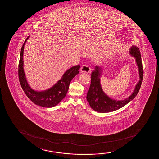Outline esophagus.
<instances>
[{"label":"esophagus","instance_id":"obj_1","mask_svg":"<svg viewBox=\"0 0 159 159\" xmlns=\"http://www.w3.org/2000/svg\"><path fill=\"white\" fill-rule=\"evenodd\" d=\"M80 70L81 72L90 73L91 71V67L88 65H84L80 68Z\"/></svg>","mask_w":159,"mask_h":159}]
</instances>
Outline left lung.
Wrapping results in <instances>:
<instances>
[{
    "mask_svg": "<svg viewBox=\"0 0 159 159\" xmlns=\"http://www.w3.org/2000/svg\"><path fill=\"white\" fill-rule=\"evenodd\" d=\"M129 52L130 54L136 58L140 79L135 87L133 93L129 98L123 100L118 101L110 99L103 91L101 86L100 77L102 71L101 68L96 66L95 70L92 72L91 82L86 96V99L89 106L94 110L101 113L114 111L123 107L130 101L133 100L137 95L141 88L144 74L141 52L139 48L136 46L131 47Z\"/></svg>",
    "mask_w": 159,
    "mask_h": 159,
    "instance_id": "left-lung-1",
    "label": "left lung"
}]
</instances>
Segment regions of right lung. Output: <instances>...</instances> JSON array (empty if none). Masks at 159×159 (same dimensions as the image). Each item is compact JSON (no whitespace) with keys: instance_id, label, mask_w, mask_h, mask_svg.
Segmentation results:
<instances>
[{"instance_id":"add662e5","label":"right lung","mask_w":159,"mask_h":159,"mask_svg":"<svg viewBox=\"0 0 159 159\" xmlns=\"http://www.w3.org/2000/svg\"><path fill=\"white\" fill-rule=\"evenodd\" d=\"M30 36L26 38L22 46L20 58L18 63V78L22 89L27 97L37 105L46 108H51L56 106L66 97L72 79L79 74L80 66L71 67L64 73L61 79L49 89L43 91L37 92L32 89L28 84L23 70V51L24 45Z\"/></svg>"}]
</instances>
